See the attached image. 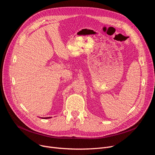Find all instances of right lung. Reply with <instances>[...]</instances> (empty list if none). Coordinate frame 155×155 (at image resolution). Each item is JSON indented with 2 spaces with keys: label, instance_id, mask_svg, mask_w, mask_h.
<instances>
[{
  "label": "right lung",
  "instance_id": "right-lung-1",
  "mask_svg": "<svg viewBox=\"0 0 155 155\" xmlns=\"http://www.w3.org/2000/svg\"><path fill=\"white\" fill-rule=\"evenodd\" d=\"M49 118H50V117H44V118L43 117V119H49Z\"/></svg>",
  "mask_w": 155,
  "mask_h": 155
}]
</instances>
